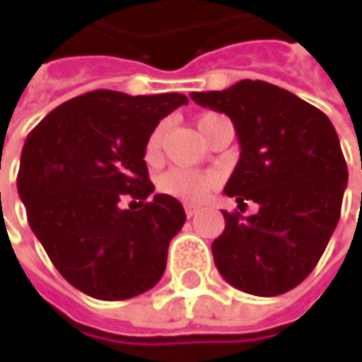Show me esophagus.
<instances>
[{"label": "esophagus", "instance_id": "1", "mask_svg": "<svg viewBox=\"0 0 362 362\" xmlns=\"http://www.w3.org/2000/svg\"><path fill=\"white\" fill-rule=\"evenodd\" d=\"M183 207H185V216L187 217H193L195 214H197V207H195V205H191V203H185Z\"/></svg>", "mask_w": 362, "mask_h": 362}]
</instances>
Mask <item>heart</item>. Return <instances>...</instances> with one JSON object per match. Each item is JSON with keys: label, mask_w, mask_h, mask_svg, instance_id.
<instances>
[{"label": "heart", "mask_w": 362, "mask_h": 362, "mask_svg": "<svg viewBox=\"0 0 362 362\" xmlns=\"http://www.w3.org/2000/svg\"><path fill=\"white\" fill-rule=\"evenodd\" d=\"M216 115H205L197 120L199 131H203L205 122L211 120ZM163 141H165V124H157L151 134L146 136L145 143V160L146 163H157L163 153ZM157 187L160 193L181 199V202L199 203L203 202L214 187H216V175L203 173V171H189V169H169L163 173L157 181Z\"/></svg>", "instance_id": "1"}]
</instances>
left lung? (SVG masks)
Masks as SVG:
<instances>
[{"mask_svg":"<svg viewBox=\"0 0 362 362\" xmlns=\"http://www.w3.org/2000/svg\"><path fill=\"white\" fill-rule=\"evenodd\" d=\"M191 98L231 119L242 153L226 195L259 207L250 217L223 211L217 270L247 294H284L314 270L339 223L349 181L339 134L322 110L262 80Z\"/></svg>","mask_w":362,"mask_h":362,"instance_id":"obj_1","label":"left lung"}]
</instances>
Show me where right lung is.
Wrapping results in <instances>:
<instances>
[{
	"mask_svg": "<svg viewBox=\"0 0 362 362\" xmlns=\"http://www.w3.org/2000/svg\"><path fill=\"white\" fill-rule=\"evenodd\" d=\"M185 94L92 90L54 108L28 134L18 193L28 223L70 284L98 300H127L157 284L183 205L151 195L145 143ZM124 197L139 202L122 210Z\"/></svg>",
	"mask_w": 362,
	"mask_h": 362,
	"instance_id": "1",
	"label": "right lung"
}]
</instances>
